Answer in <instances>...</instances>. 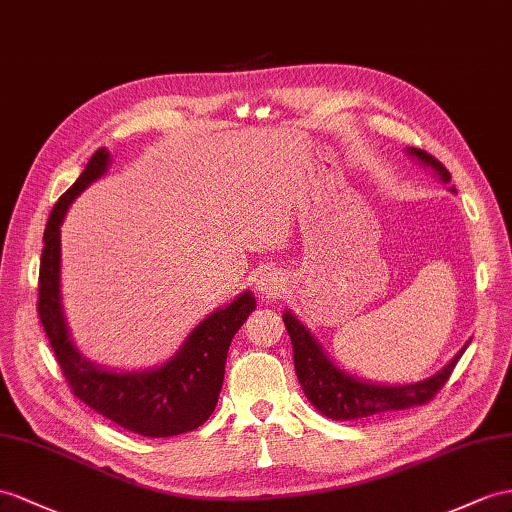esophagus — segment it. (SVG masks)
<instances>
[{
    "label": "esophagus",
    "instance_id": "1",
    "mask_svg": "<svg viewBox=\"0 0 512 512\" xmlns=\"http://www.w3.org/2000/svg\"><path fill=\"white\" fill-rule=\"evenodd\" d=\"M258 291L267 297H278L284 291V278L278 271H265L258 280Z\"/></svg>",
    "mask_w": 512,
    "mask_h": 512
}]
</instances>
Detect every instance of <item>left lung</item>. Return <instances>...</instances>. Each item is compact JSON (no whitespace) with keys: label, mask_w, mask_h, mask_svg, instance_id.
Returning <instances> with one entry per match:
<instances>
[{"label":"left lung","mask_w":512,"mask_h":512,"mask_svg":"<svg viewBox=\"0 0 512 512\" xmlns=\"http://www.w3.org/2000/svg\"><path fill=\"white\" fill-rule=\"evenodd\" d=\"M408 154L417 156L421 162H426L439 173L443 182H450L452 176L439 160L430 156L423 149L410 147ZM284 326L289 330L293 343V358H295V373L302 384L306 397L321 415L334 421H350L363 419L382 413H393V410H406L413 406L428 404L432 397L439 393L445 382L450 380L456 363L463 356L465 347L460 350L450 365H445L436 376L404 386H384V384H369L358 382L343 371L336 369L328 356L321 352L317 341L310 332L299 323L291 313H284Z\"/></svg>","instance_id":"8db88e82"}]
</instances>
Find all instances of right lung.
Masks as SVG:
<instances>
[{
    "instance_id": "add662e5",
    "label": "right lung",
    "mask_w": 512,
    "mask_h": 512,
    "mask_svg": "<svg viewBox=\"0 0 512 512\" xmlns=\"http://www.w3.org/2000/svg\"><path fill=\"white\" fill-rule=\"evenodd\" d=\"M106 165L108 152L97 149L76 184L69 186L52 208L43 234L45 247L41 254L36 310L62 376L80 402L115 421L117 426L152 439L191 432L213 415L226 373L230 341L256 308V299L243 293L228 308L206 317L191 332L182 350L160 369L112 373L86 363L69 339L60 310V223L69 204L102 176Z\"/></svg>"
}]
</instances>
